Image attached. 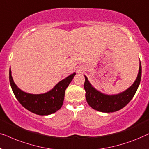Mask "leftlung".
<instances>
[{
	"label": "left lung",
	"mask_w": 149,
	"mask_h": 149,
	"mask_svg": "<svg viewBox=\"0 0 149 149\" xmlns=\"http://www.w3.org/2000/svg\"><path fill=\"white\" fill-rule=\"evenodd\" d=\"M142 66L140 63L139 72L134 84L124 92L114 95L103 94L93 88L85 76L84 87L86 91V100L91 108L102 112H114L124 108L134 97L141 80Z\"/></svg>",
	"instance_id": "1"
}]
</instances>
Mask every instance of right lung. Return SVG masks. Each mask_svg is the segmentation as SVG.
<instances>
[{"label":"right lung","mask_w":149,"mask_h":149,"mask_svg":"<svg viewBox=\"0 0 149 149\" xmlns=\"http://www.w3.org/2000/svg\"><path fill=\"white\" fill-rule=\"evenodd\" d=\"M73 73L59 82L54 88L43 94L34 95L20 90L13 82L11 71L9 70V82L15 97L20 104L30 112L38 115H49L56 112L63 106L65 91L73 80Z\"/></svg>","instance_id":"obj_1"}]
</instances>
